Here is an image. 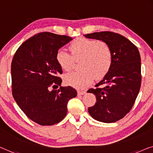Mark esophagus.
Segmentation results:
<instances>
[{
	"label": "esophagus",
	"mask_w": 153,
	"mask_h": 153,
	"mask_svg": "<svg viewBox=\"0 0 153 153\" xmlns=\"http://www.w3.org/2000/svg\"><path fill=\"white\" fill-rule=\"evenodd\" d=\"M86 93V91H82V90H78L77 91V94L78 95H84Z\"/></svg>",
	"instance_id": "obj_1"
}]
</instances>
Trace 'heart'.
Returning <instances> with one entry per match:
<instances>
[{"label":"heart","mask_w":153,"mask_h":153,"mask_svg":"<svg viewBox=\"0 0 153 153\" xmlns=\"http://www.w3.org/2000/svg\"><path fill=\"white\" fill-rule=\"evenodd\" d=\"M71 55L59 49L55 55V59L62 70L71 69L74 60H79V71L71 72L64 76L67 85L77 89L87 87L94 77L100 79L110 69L113 62L112 51L109 44L101 40L79 37L68 46Z\"/></svg>","instance_id":"1"}]
</instances>
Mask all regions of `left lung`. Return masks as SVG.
Here are the masks:
<instances>
[{"mask_svg": "<svg viewBox=\"0 0 153 153\" xmlns=\"http://www.w3.org/2000/svg\"><path fill=\"white\" fill-rule=\"evenodd\" d=\"M89 39L102 40L112 51L110 69L95 89L88 93L96 96V102L88 108L92 118L103 123L121 119L134 105L141 82V57L137 47L130 40L112 32H100L84 35Z\"/></svg>", "mask_w": 153, "mask_h": 153, "instance_id": "1", "label": "left lung"}]
</instances>
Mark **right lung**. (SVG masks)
Masks as SVG:
<instances>
[{
  "label": "right lung",
  "instance_id": "right-lung-1",
  "mask_svg": "<svg viewBox=\"0 0 153 153\" xmlns=\"http://www.w3.org/2000/svg\"><path fill=\"white\" fill-rule=\"evenodd\" d=\"M72 39L48 32L39 33L23 43L13 57V97L25 114L41 126L63 120L68 100L77 96L73 87H61L62 70L55 59L57 51ZM58 85L60 89L55 90Z\"/></svg>",
  "mask_w": 153,
  "mask_h": 153
}]
</instances>
